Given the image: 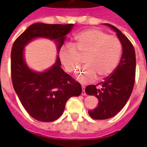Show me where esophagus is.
<instances>
[{
	"label": "esophagus",
	"mask_w": 147,
	"mask_h": 147,
	"mask_svg": "<svg viewBox=\"0 0 147 147\" xmlns=\"http://www.w3.org/2000/svg\"><path fill=\"white\" fill-rule=\"evenodd\" d=\"M82 88H83V91H82V95H86V92H85V90H84V88H85V87H84V86H82Z\"/></svg>",
	"instance_id": "obj_1"
}]
</instances>
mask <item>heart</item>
<instances>
[{
	"label": "heart",
	"mask_w": 147,
	"mask_h": 147,
	"mask_svg": "<svg viewBox=\"0 0 147 147\" xmlns=\"http://www.w3.org/2000/svg\"><path fill=\"white\" fill-rule=\"evenodd\" d=\"M122 45L117 36L109 35L99 29H88L75 37L73 45L65 44L60 49V57L65 69L75 73L85 57L86 66L77 74L82 83L102 80L113 73L118 65Z\"/></svg>",
	"instance_id": "b5f03b06"
}]
</instances>
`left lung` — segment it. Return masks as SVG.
<instances>
[{
  "label": "left lung",
  "mask_w": 147,
  "mask_h": 147,
  "mask_svg": "<svg viewBox=\"0 0 147 147\" xmlns=\"http://www.w3.org/2000/svg\"><path fill=\"white\" fill-rule=\"evenodd\" d=\"M113 29L120 40L123 53L119 64L113 73L97 85H89L85 91L98 99V105L88 113L94 120H106L116 116L126 105L132 92L136 78V52L134 46L118 28L105 24Z\"/></svg>",
  "instance_id": "8db88e82"
}]
</instances>
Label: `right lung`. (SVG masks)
Instances as JSON below:
<instances>
[{
  "label": "right lung",
  "instance_id": "obj_1",
  "mask_svg": "<svg viewBox=\"0 0 147 147\" xmlns=\"http://www.w3.org/2000/svg\"><path fill=\"white\" fill-rule=\"evenodd\" d=\"M73 24H46L36 23L21 34L13 43L11 52L12 85L22 105L30 117L42 122H52L64 112L71 97L80 96L82 87L61 67L57 57L56 64L45 72L38 73L27 67L24 59V48L38 37L56 40L58 51L64 44V37Z\"/></svg>",
  "mask_w": 147,
  "mask_h": 147
}]
</instances>
